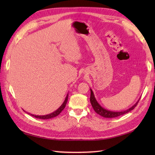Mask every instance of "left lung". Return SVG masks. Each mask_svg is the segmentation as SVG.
Instances as JSON below:
<instances>
[{"label": "left lung", "instance_id": "8db88e82", "mask_svg": "<svg viewBox=\"0 0 155 155\" xmlns=\"http://www.w3.org/2000/svg\"><path fill=\"white\" fill-rule=\"evenodd\" d=\"M90 91H91L90 103L91 104V106H92L94 110L98 115H101L102 117H106V118H113V117H116L120 116V115H122L124 114H127V113L130 112V111H132V110L134 109L136 106H137L138 102H139V101H140V99H139L138 101H137V103H136L134 104V105H133L132 107H130L129 109H128L127 110H124V111H110V110L104 109V108H103V107L101 106V104H100L98 103V101H96L95 96H94L93 91H92V90H91V89H90Z\"/></svg>", "mask_w": 155, "mask_h": 155}]
</instances>
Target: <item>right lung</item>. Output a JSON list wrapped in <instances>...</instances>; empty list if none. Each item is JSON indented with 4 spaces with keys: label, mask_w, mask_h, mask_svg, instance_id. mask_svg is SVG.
Instances as JSON below:
<instances>
[{
    "label": "right lung",
    "mask_w": 155,
    "mask_h": 155,
    "mask_svg": "<svg viewBox=\"0 0 155 155\" xmlns=\"http://www.w3.org/2000/svg\"><path fill=\"white\" fill-rule=\"evenodd\" d=\"M68 99V94H67V96H66V97H65V101H64V103H63V104H61V105L60 106L59 108L56 110V111H54V112L51 113V114H47V115H36L28 114V113H27V114H29V115H32V116L36 117V118L42 119V120L51 119V118H52V117H54L57 116V115H58L60 114V113H61L63 111V110H64L65 105H66V104H67Z\"/></svg>",
    "instance_id": "right-lung-1"
}]
</instances>
